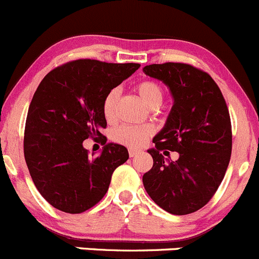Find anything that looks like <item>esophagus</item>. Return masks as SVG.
I'll list each match as a JSON object with an SVG mask.
<instances>
[{"mask_svg": "<svg viewBox=\"0 0 259 259\" xmlns=\"http://www.w3.org/2000/svg\"><path fill=\"white\" fill-rule=\"evenodd\" d=\"M139 152H141V151H139V149L130 148V149H129V156H130V157H135L138 153H139Z\"/></svg>", "mask_w": 259, "mask_h": 259, "instance_id": "esophagus-1", "label": "esophagus"}]
</instances>
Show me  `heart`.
Here are the masks:
<instances>
[{
    "label": "heart",
    "instance_id": "obj_1",
    "mask_svg": "<svg viewBox=\"0 0 259 259\" xmlns=\"http://www.w3.org/2000/svg\"><path fill=\"white\" fill-rule=\"evenodd\" d=\"M138 96L141 100L152 110H156L163 102L162 87L153 80H143L138 83L135 87ZM116 103H117V91L112 89L106 94L102 103V112L107 121H112L116 115ZM152 130L148 126H129L122 125L115 129L113 132V139L118 143L126 144V146H141L147 138L151 135Z\"/></svg>",
    "mask_w": 259,
    "mask_h": 259
}]
</instances>
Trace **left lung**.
<instances>
[{
	"mask_svg": "<svg viewBox=\"0 0 259 259\" xmlns=\"http://www.w3.org/2000/svg\"><path fill=\"white\" fill-rule=\"evenodd\" d=\"M143 71L162 81L174 100L148 149L153 166L143 175L144 189L168 213H192L209 202L228 170L233 146L228 106L213 79L192 65L153 64ZM168 150L178 152L176 161L164 162Z\"/></svg>",
	"mask_w": 259,
	"mask_h": 259,
	"instance_id": "obj_1",
	"label": "left lung"
}]
</instances>
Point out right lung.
Instances as JSON below:
<instances>
[{"label":"right lung","instance_id":"obj_1","mask_svg":"<svg viewBox=\"0 0 259 259\" xmlns=\"http://www.w3.org/2000/svg\"><path fill=\"white\" fill-rule=\"evenodd\" d=\"M141 67L76 60L46 75L35 91L25 124L24 156L33 183L51 206L81 213L100 202L116 167L126 162L127 149L106 143L92 158L88 138L102 137L106 94Z\"/></svg>","mask_w":259,"mask_h":259}]
</instances>
